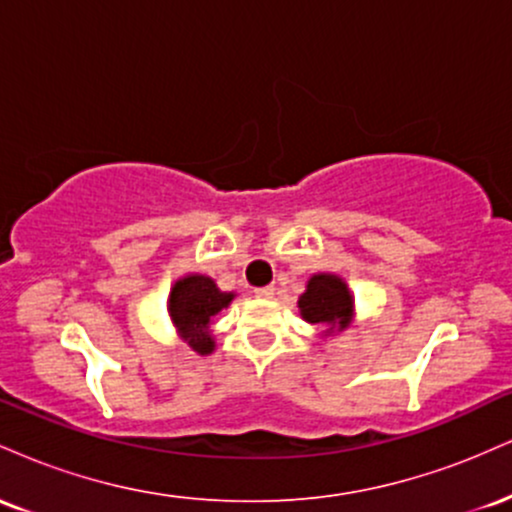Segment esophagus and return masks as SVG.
Instances as JSON below:
<instances>
[{
  "label": "esophagus",
  "mask_w": 512,
  "mask_h": 512,
  "mask_svg": "<svg viewBox=\"0 0 512 512\" xmlns=\"http://www.w3.org/2000/svg\"><path fill=\"white\" fill-rule=\"evenodd\" d=\"M255 296L257 298H272L274 296V286H260V289H255Z\"/></svg>",
  "instance_id": "esophagus-1"
}]
</instances>
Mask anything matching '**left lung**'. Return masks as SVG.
Masks as SVG:
<instances>
[{
  "label": "left lung",
  "mask_w": 512,
  "mask_h": 512,
  "mask_svg": "<svg viewBox=\"0 0 512 512\" xmlns=\"http://www.w3.org/2000/svg\"><path fill=\"white\" fill-rule=\"evenodd\" d=\"M298 308L305 322L310 325H325L344 330L354 317V296L342 276L337 274H315L310 276L305 293L298 298Z\"/></svg>",
  "instance_id": "obj_1"
}]
</instances>
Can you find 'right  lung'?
I'll return each mask as SVG.
<instances>
[{"label": "right lung", "mask_w": 512, "mask_h": 512, "mask_svg": "<svg viewBox=\"0 0 512 512\" xmlns=\"http://www.w3.org/2000/svg\"><path fill=\"white\" fill-rule=\"evenodd\" d=\"M236 293L221 291L214 279L204 274H187L173 284L168 298V315L175 330L185 339L197 354L207 356L214 351V337H211V322L223 308L231 305Z\"/></svg>", "instance_id": "right-lung-1"}]
</instances>
